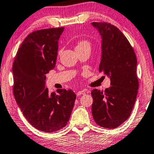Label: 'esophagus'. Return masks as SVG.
Returning <instances> with one entry per match:
<instances>
[{
  "label": "esophagus",
  "instance_id": "34e87169",
  "mask_svg": "<svg viewBox=\"0 0 154 154\" xmlns=\"http://www.w3.org/2000/svg\"><path fill=\"white\" fill-rule=\"evenodd\" d=\"M86 94V90H84V89H83V90H81V91H79L77 92L78 96L81 95V94Z\"/></svg>",
  "mask_w": 154,
  "mask_h": 154
}]
</instances>
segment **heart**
Segmentation results:
<instances>
[{
  "mask_svg": "<svg viewBox=\"0 0 154 154\" xmlns=\"http://www.w3.org/2000/svg\"><path fill=\"white\" fill-rule=\"evenodd\" d=\"M86 47L90 48V43L87 41H81L77 44L76 46H75V49H83V48Z\"/></svg>",
  "mask_w": 154,
  "mask_h": 154,
  "instance_id": "obj_1",
  "label": "heart"
}]
</instances>
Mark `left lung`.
<instances>
[{"label":"left lung","mask_w":154,"mask_h":154,"mask_svg":"<svg viewBox=\"0 0 154 154\" xmlns=\"http://www.w3.org/2000/svg\"><path fill=\"white\" fill-rule=\"evenodd\" d=\"M91 25L102 39L99 72L109 78L111 85L103 91H91V113L100 127L116 128L129 118L137 98V58L128 40L116 27L106 22H92Z\"/></svg>","instance_id":"left-lung-1"}]
</instances>
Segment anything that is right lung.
Returning a JSON list of instances; mask_svg holds the SVG:
<instances>
[{
    "mask_svg": "<svg viewBox=\"0 0 154 154\" xmlns=\"http://www.w3.org/2000/svg\"><path fill=\"white\" fill-rule=\"evenodd\" d=\"M64 27L34 31L22 43L13 63L14 95L32 127L45 132L63 129L68 124L76 95L71 89L49 93L46 74L56 64L58 41Z\"/></svg>",
    "mask_w": 154,
    "mask_h": 154,
    "instance_id": "obj_1",
    "label": "right lung"
}]
</instances>
